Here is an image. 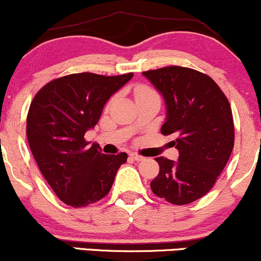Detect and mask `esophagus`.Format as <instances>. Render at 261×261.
<instances>
[{
  "instance_id": "esophagus-1",
  "label": "esophagus",
  "mask_w": 261,
  "mask_h": 261,
  "mask_svg": "<svg viewBox=\"0 0 261 261\" xmlns=\"http://www.w3.org/2000/svg\"><path fill=\"white\" fill-rule=\"evenodd\" d=\"M130 158L134 159V161H137V162L144 161V156L139 155V154H136V153H132V154H130Z\"/></svg>"
}]
</instances>
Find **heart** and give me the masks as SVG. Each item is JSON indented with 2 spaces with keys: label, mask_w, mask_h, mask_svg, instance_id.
I'll list each match as a JSON object with an SVG mask.
<instances>
[{
  "label": "heart",
  "mask_w": 261,
  "mask_h": 261,
  "mask_svg": "<svg viewBox=\"0 0 261 261\" xmlns=\"http://www.w3.org/2000/svg\"><path fill=\"white\" fill-rule=\"evenodd\" d=\"M148 92H152V91H149L148 88H144V87H139V88L136 91V97L141 96L143 93H148Z\"/></svg>",
  "instance_id": "heart-1"
}]
</instances>
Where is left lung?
Here are the masks:
<instances>
[{
    "mask_svg": "<svg viewBox=\"0 0 261 261\" xmlns=\"http://www.w3.org/2000/svg\"><path fill=\"white\" fill-rule=\"evenodd\" d=\"M163 96L165 122L161 132L173 134L178 161L158 156L153 193L175 205L206 194L223 172L234 147V123L228 98L209 77L172 66L143 72Z\"/></svg>",
    "mask_w": 261,
    "mask_h": 261,
    "instance_id": "8db88e82",
    "label": "left lung"
}]
</instances>
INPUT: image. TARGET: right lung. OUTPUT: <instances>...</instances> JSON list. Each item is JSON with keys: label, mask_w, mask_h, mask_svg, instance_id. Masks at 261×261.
<instances>
[{"label": "right lung", "mask_w": 261, "mask_h": 261, "mask_svg": "<svg viewBox=\"0 0 261 261\" xmlns=\"http://www.w3.org/2000/svg\"><path fill=\"white\" fill-rule=\"evenodd\" d=\"M133 73H74L47 83L27 116V139L42 175L63 203L81 208L108 194L127 153L103 154L85 141L108 99Z\"/></svg>", "instance_id": "add662e5"}]
</instances>
